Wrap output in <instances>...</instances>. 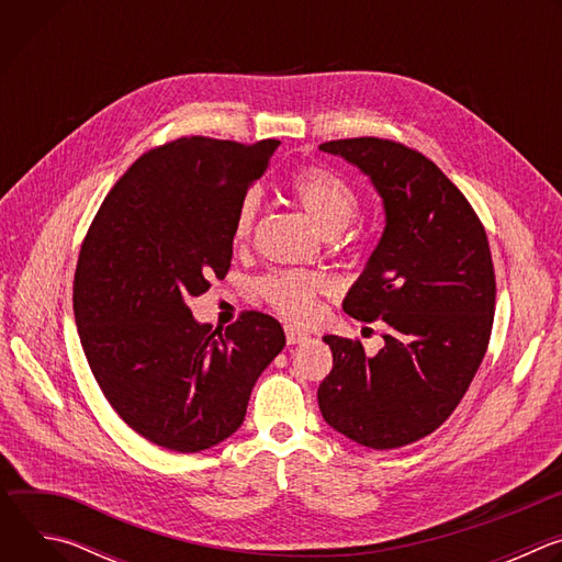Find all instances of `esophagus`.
<instances>
[{
    "instance_id": "esophagus-1",
    "label": "esophagus",
    "mask_w": 562,
    "mask_h": 562,
    "mask_svg": "<svg viewBox=\"0 0 562 562\" xmlns=\"http://www.w3.org/2000/svg\"><path fill=\"white\" fill-rule=\"evenodd\" d=\"M284 334H286V342L289 345H300V342H304L308 336L304 334V331H300V329H295V327H284Z\"/></svg>"
}]
</instances>
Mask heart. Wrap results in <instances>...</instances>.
<instances>
[{
    "mask_svg": "<svg viewBox=\"0 0 562 562\" xmlns=\"http://www.w3.org/2000/svg\"><path fill=\"white\" fill-rule=\"evenodd\" d=\"M289 191L304 206L311 220L327 235L340 233L358 213L356 191L334 171L323 167H302L291 173ZM260 213V193L249 189L237 202L233 217L235 245H247ZM260 295L282 317L295 325H311L319 315V295L329 289L323 273L315 271H273L258 284Z\"/></svg>",
    "mask_w": 562,
    "mask_h": 562,
    "instance_id": "1",
    "label": "heart"
}]
</instances>
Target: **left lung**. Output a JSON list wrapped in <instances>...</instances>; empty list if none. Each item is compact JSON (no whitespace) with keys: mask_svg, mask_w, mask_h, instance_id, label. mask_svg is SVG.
<instances>
[{"mask_svg":"<svg viewBox=\"0 0 562 562\" xmlns=\"http://www.w3.org/2000/svg\"><path fill=\"white\" fill-rule=\"evenodd\" d=\"M367 173L386 226L345 311L382 319L384 347L325 336L334 369L317 389L323 418L371 449L434 434L460 405L490 347L496 276L483 222L458 187L416 148L384 137L319 144Z\"/></svg>","mask_w":562,"mask_h":562,"instance_id":"8db88e82","label":"left lung"}]
</instances>
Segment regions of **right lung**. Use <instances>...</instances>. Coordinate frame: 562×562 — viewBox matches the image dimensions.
I'll list each match as a JSON object with an SVG mask.
<instances>
[{
    "label": "right lung",
    "instance_id": "1",
    "mask_svg": "<svg viewBox=\"0 0 562 562\" xmlns=\"http://www.w3.org/2000/svg\"><path fill=\"white\" fill-rule=\"evenodd\" d=\"M278 144L191 135L146 150L79 249L72 311L85 356L115 414L157 447L195 453L235 434L286 342L267 313L245 311L220 334L187 306L226 276L237 202Z\"/></svg>",
    "mask_w": 562,
    "mask_h": 562
}]
</instances>
